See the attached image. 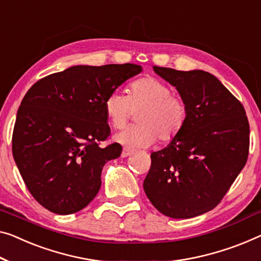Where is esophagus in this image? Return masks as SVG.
I'll use <instances>...</instances> for the list:
<instances>
[{
	"mask_svg": "<svg viewBox=\"0 0 261 261\" xmlns=\"http://www.w3.org/2000/svg\"><path fill=\"white\" fill-rule=\"evenodd\" d=\"M132 153H134V151L130 150V149H127V147H124L123 151H122V157L123 158H126V157H129V155H131Z\"/></svg>",
	"mask_w": 261,
	"mask_h": 261,
	"instance_id": "34e87169",
	"label": "esophagus"
}]
</instances>
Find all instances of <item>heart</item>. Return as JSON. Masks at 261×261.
<instances>
[{
	"mask_svg": "<svg viewBox=\"0 0 261 261\" xmlns=\"http://www.w3.org/2000/svg\"><path fill=\"white\" fill-rule=\"evenodd\" d=\"M109 123L114 129L126 125L132 112L138 111L137 125L126 127L116 135L118 143L132 149L147 147L157 141L168 143L182 130L188 108L180 96L173 95L168 84L154 77L132 82L129 95L112 91L104 100Z\"/></svg>",
	"mask_w": 261,
	"mask_h": 261,
	"instance_id": "heart-1",
	"label": "heart"
}]
</instances>
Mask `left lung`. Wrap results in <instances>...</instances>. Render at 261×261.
Masks as SVG:
<instances>
[{
    "label": "left lung",
    "mask_w": 261,
    "mask_h": 261,
    "mask_svg": "<svg viewBox=\"0 0 261 261\" xmlns=\"http://www.w3.org/2000/svg\"><path fill=\"white\" fill-rule=\"evenodd\" d=\"M153 70L176 87L188 117L168 146L151 153L143 188L163 215L188 219L215 208L238 177L247 162L250 125L243 104L210 72Z\"/></svg>",
    "instance_id": "left-lung-1"
}]
</instances>
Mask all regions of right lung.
Instances as JSON below:
<instances>
[{
  "label": "right lung",
  "mask_w": 261,
  "mask_h": 261,
  "mask_svg": "<svg viewBox=\"0 0 261 261\" xmlns=\"http://www.w3.org/2000/svg\"><path fill=\"white\" fill-rule=\"evenodd\" d=\"M137 64L73 65L37 81L22 99L13 132V155L29 192L57 215L84 208L98 193L103 166L118 158L104 100Z\"/></svg>",
  "instance_id": "obj_1"
}]
</instances>
